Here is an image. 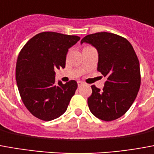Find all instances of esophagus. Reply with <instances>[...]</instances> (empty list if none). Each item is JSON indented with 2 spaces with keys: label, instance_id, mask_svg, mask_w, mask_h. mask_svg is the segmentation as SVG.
I'll return each instance as SVG.
<instances>
[{
  "label": "esophagus",
  "instance_id": "1",
  "mask_svg": "<svg viewBox=\"0 0 154 154\" xmlns=\"http://www.w3.org/2000/svg\"><path fill=\"white\" fill-rule=\"evenodd\" d=\"M77 85H78V86H82L84 85V83H83L82 82H81V81H78V82H77Z\"/></svg>",
  "mask_w": 154,
  "mask_h": 154
}]
</instances>
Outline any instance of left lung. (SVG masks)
<instances>
[{"mask_svg": "<svg viewBox=\"0 0 154 154\" xmlns=\"http://www.w3.org/2000/svg\"><path fill=\"white\" fill-rule=\"evenodd\" d=\"M91 44L99 54L97 70L107 77L102 91L93 85L89 109L96 118L110 122L127 112L140 86L137 55L126 38L109 32L87 35L81 41Z\"/></svg>", "mask_w": 154, "mask_h": 154, "instance_id": "left-lung-1", "label": "left lung"}]
</instances>
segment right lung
Returning <instances> with one entry per match:
<instances>
[{"label":"right lung","mask_w":154,"mask_h":154,"mask_svg":"<svg viewBox=\"0 0 154 154\" xmlns=\"http://www.w3.org/2000/svg\"><path fill=\"white\" fill-rule=\"evenodd\" d=\"M79 40L77 36L43 32L20 51L15 69L17 86L23 103L34 117L51 121L67 110L77 83H56L54 70L65 68L68 49Z\"/></svg>","instance_id":"add662e5"}]
</instances>
